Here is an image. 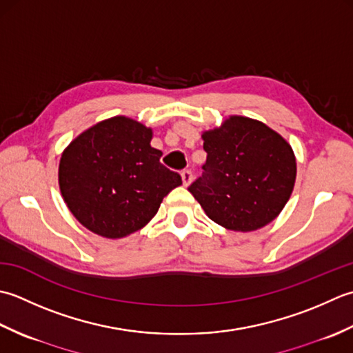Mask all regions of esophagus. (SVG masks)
I'll list each match as a JSON object with an SVG mask.
<instances>
[{
  "mask_svg": "<svg viewBox=\"0 0 353 353\" xmlns=\"http://www.w3.org/2000/svg\"><path fill=\"white\" fill-rule=\"evenodd\" d=\"M181 179H183V184L187 187V185H189V184L192 183L193 174H192L190 170H184V172H181Z\"/></svg>",
  "mask_w": 353,
  "mask_h": 353,
  "instance_id": "1",
  "label": "esophagus"
}]
</instances>
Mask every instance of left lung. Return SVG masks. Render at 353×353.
I'll return each instance as SVG.
<instances>
[{
  "mask_svg": "<svg viewBox=\"0 0 353 353\" xmlns=\"http://www.w3.org/2000/svg\"><path fill=\"white\" fill-rule=\"evenodd\" d=\"M201 137L207 161L189 192L207 216L242 233L274 221L296 184L290 143L262 121L243 116H230Z\"/></svg>",
  "mask_w": 353,
  "mask_h": 353,
  "instance_id": "left-lung-1",
  "label": "left lung"
}]
</instances>
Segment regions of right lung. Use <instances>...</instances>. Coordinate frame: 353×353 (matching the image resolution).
<instances>
[{"label": "right lung", "instance_id": "right-lung-1", "mask_svg": "<svg viewBox=\"0 0 353 353\" xmlns=\"http://www.w3.org/2000/svg\"><path fill=\"white\" fill-rule=\"evenodd\" d=\"M152 129L125 116L99 121L63 149L59 189L81 224L108 239L145 227L181 176L160 163Z\"/></svg>", "mask_w": 353, "mask_h": 353}]
</instances>
